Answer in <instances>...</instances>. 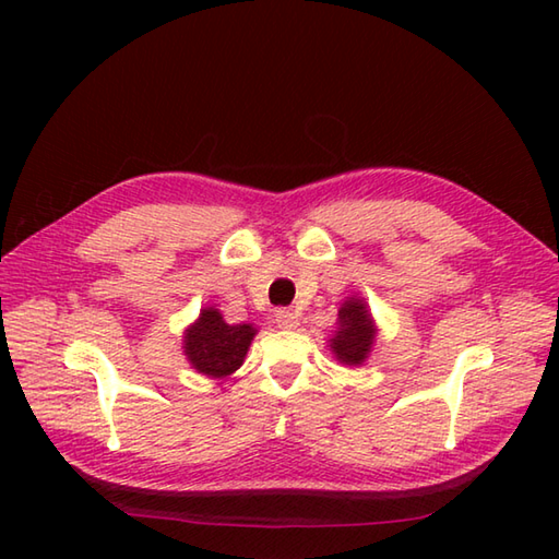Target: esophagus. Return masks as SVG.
<instances>
[{
	"mask_svg": "<svg viewBox=\"0 0 559 559\" xmlns=\"http://www.w3.org/2000/svg\"><path fill=\"white\" fill-rule=\"evenodd\" d=\"M276 324L281 329H295L298 326V314L293 310H276Z\"/></svg>",
	"mask_w": 559,
	"mask_h": 559,
	"instance_id": "34e87169",
	"label": "esophagus"
}]
</instances>
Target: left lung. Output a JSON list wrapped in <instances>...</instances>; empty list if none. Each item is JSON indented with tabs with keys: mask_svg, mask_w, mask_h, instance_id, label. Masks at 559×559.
I'll use <instances>...</instances> for the list:
<instances>
[{
	"mask_svg": "<svg viewBox=\"0 0 559 559\" xmlns=\"http://www.w3.org/2000/svg\"><path fill=\"white\" fill-rule=\"evenodd\" d=\"M377 326L365 300L348 298L338 310V331L331 338V350L343 365H362L372 350Z\"/></svg>",
	"mask_w": 559,
	"mask_h": 559,
	"instance_id": "1",
	"label": "left lung"
}]
</instances>
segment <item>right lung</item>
I'll return each mask as SVG.
<instances>
[{
	"label": "right lung",
	"instance_id": "right-lung-1",
	"mask_svg": "<svg viewBox=\"0 0 559 559\" xmlns=\"http://www.w3.org/2000/svg\"><path fill=\"white\" fill-rule=\"evenodd\" d=\"M257 329L252 324H225L218 310L206 307L197 322L185 331V355L197 372L206 377H228L245 362Z\"/></svg>",
	"mask_w": 559,
	"mask_h": 559
}]
</instances>
